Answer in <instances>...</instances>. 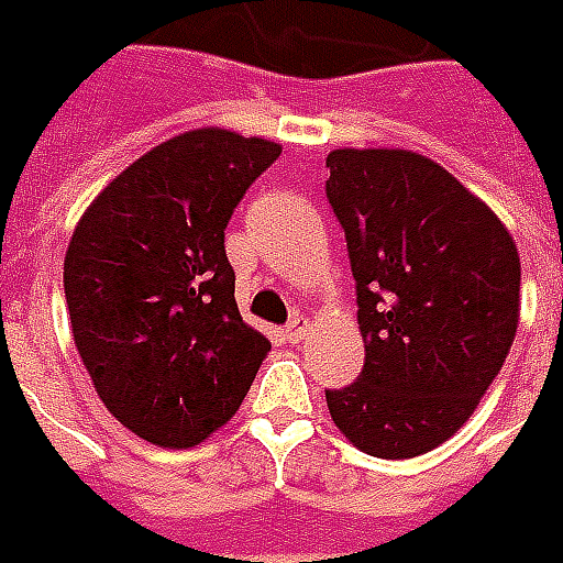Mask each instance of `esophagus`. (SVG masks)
Wrapping results in <instances>:
<instances>
[{
  "label": "esophagus",
  "instance_id": "esophagus-1",
  "mask_svg": "<svg viewBox=\"0 0 563 563\" xmlns=\"http://www.w3.org/2000/svg\"><path fill=\"white\" fill-rule=\"evenodd\" d=\"M308 335V320L302 314H294L290 317V323L285 327V338L290 344H299L302 338Z\"/></svg>",
  "mask_w": 563,
  "mask_h": 563
}]
</instances>
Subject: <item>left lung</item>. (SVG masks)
<instances>
[{
  "label": "left lung",
  "instance_id": "left-lung-1",
  "mask_svg": "<svg viewBox=\"0 0 563 563\" xmlns=\"http://www.w3.org/2000/svg\"><path fill=\"white\" fill-rule=\"evenodd\" d=\"M327 168L365 338V367L329 388V416L371 457H418L466 424L505 365L519 323L517 243L421 154L341 147Z\"/></svg>",
  "mask_w": 563,
  "mask_h": 563
}]
</instances>
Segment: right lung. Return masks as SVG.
<instances>
[{"label":"right lung","mask_w":563,"mask_h":563,"mask_svg":"<svg viewBox=\"0 0 563 563\" xmlns=\"http://www.w3.org/2000/svg\"><path fill=\"white\" fill-rule=\"evenodd\" d=\"M276 142L205 126L106 186L65 257L82 365L106 409L159 448H192L234 416L269 353L243 323L225 228Z\"/></svg>","instance_id":"right-lung-1"}]
</instances>
